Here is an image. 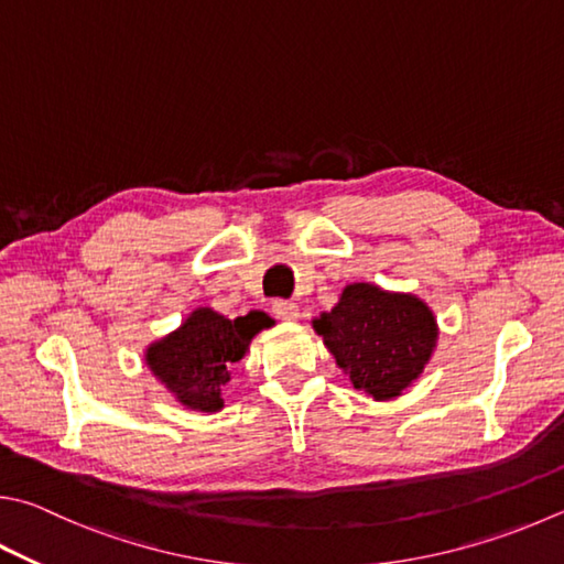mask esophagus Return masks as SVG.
<instances>
[{"mask_svg":"<svg viewBox=\"0 0 564 564\" xmlns=\"http://www.w3.org/2000/svg\"><path fill=\"white\" fill-rule=\"evenodd\" d=\"M271 313L279 317V321H295V317L301 315L299 305H295L293 301H273Z\"/></svg>","mask_w":564,"mask_h":564,"instance_id":"34e87169","label":"esophagus"}]
</instances>
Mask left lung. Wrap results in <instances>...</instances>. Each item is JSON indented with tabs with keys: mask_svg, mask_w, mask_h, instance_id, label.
Here are the masks:
<instances>
[{
	"mask_svg": "<svg viewBox=\"0 0 564 564\" xmlns=\"http://www.w3.org/2000/svg\"><path fill=\"white\" fill-rule=\"evenodd\" d=\"M313 327L352 387L377 402L399 397L424 372L438 337L436 317L422 299L372 283L347 285Z\"/></svg>",
	"mask_w": 564,
	"mask_h": 564,
	"instance_id": "obj_1",
	"label": "left lung"
}]
</instances>
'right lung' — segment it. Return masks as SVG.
<instances>
[{
    "mask_svg": "<svg viewBox=\"0 0 564 564\" xmlns=\"http://www.w3.org/2000/svg\"><path fill=\"white\" fill-rule=\"evenodd\" d=\"M271 325L263 311L229 321L212 308H197L175 333L148 347L145 362L180 404L194 412H219L231 365L249 352L253 335Z\"/></svg>",
    "mask_w": 564,
    "mask_h": 564,
    "instance_id": "obj_1",
    "label": "right lung"
}]
</instances>
